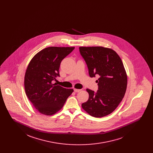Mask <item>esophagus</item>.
Listing matches in <instances>:
<instances>
[{
	"instance_id": "34e87169",
	"label": "esophagus",
	"mask_w": 153,
	"mask_h": 153,
	"mask_svg": "<svg viewBox=\"0 0 153 153\" xmlns=\"http://www.w3.org/2000/svg\"><path fill=\"white\" fill-rule=\"evenodd\" d=\"M82 91V89H74V91L75 92H80V91Z\"/></svg>"
}]
</instances>
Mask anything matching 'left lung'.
<instances>
[{"mask_svg":"<svg viewBox=\"0 0 153 153\" xmlns=\"http://www.w3.org/2000/svg\"><path fill=\"white\" fill-rule=\"evenodd\" d=\"M90 77L96 75L97 92L87 89L89 98L82 107L90 115L103 117L112 113L123 99L127 85V75L123 63L115 51L102 46L79 47Z\"/></svg>","mask_w":153,"mask_h":153,"instance_id":"1","label":"left lung"}]
</instances>
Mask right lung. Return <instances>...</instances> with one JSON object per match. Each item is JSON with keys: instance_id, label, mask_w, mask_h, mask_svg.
<instances>
[{"instance_id": "1", "label": "right lung", "mask_w": 153, "mask_h": 153, "mask_svg": "<svg viewBox=\"0 0 153 153\" xmlns=\"http://www.w3.org/2000/svg\"><path fill=\"white\" fill-rule=\"evenodd\" d=\"M75 47L46 48L37 53L26 69L24 85L26 94L40 113L52 115L62 108L73 89L52 83L59 76L61 61Z\"/></svg>"}]
</instances>
